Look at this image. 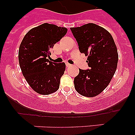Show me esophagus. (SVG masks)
<instances>
[{"label": "esophagus", "instance_id": "34e87169", "mask_svg": "<svg viewBox=\"0 0 135 135\" xmlns=\"http://www.w3.org/2000/svg\"><path fill=\"white\" fill-rule=\"evenodd\" d=\"M66 66H67V67H70V66H71V64H69V63H66Z\"/></svg>", "mask_w": 135, "mask_h": 135}]
</instances>
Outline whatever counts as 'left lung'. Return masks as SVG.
Returning a JSON list of instances; mask_svg holds the SVG:
<instances>
[{"instance_id": "left-lung-1", "label": "left lung", "mask_w": 135, "mask_h": 135, "mask_svg": "<svg viewBox=\"0 0 135 135\" xmlns=\"http://www.w3.org/2000/svg\"><path fill=\"white\" fill-rule=\"evenodd\" d=\"M81 53L88 55V70L79 69L74 78L78 93L85 97L97 96L108 86L117 68L118 55L109 32L95 23L70 28Z\"/></svg>"}]
</instances>
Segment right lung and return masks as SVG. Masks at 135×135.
I'll list each match as a JSON object with an SVG mask.
<instances>
[{
    "mask_svg": "<svg viewBox=\"0 0 135 135\" xmlns=\"http://www.w3.org/2000/svg\"><path fill=\"white\" fill-rule=\"evenodd\" d=\"M68 29L45 23L32 28L25 35L19 49V62L24 78L32 89L42 95L58 90L64 74V62L49 60L51 51L66 34Z\"/></svg>",
    "mask_w": 135,
    "mask_h": 135,
    "instance_id": "right-lung-1",
    "label": "right lung"
}]
</instances>
